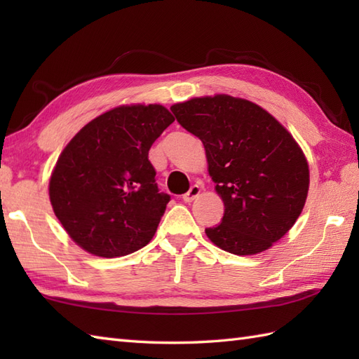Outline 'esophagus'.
<instances>
[{"mask_svg": "<svg viewBox=\"0 0 359 359\" xmlns=\"http://www.w3.org/2000/svg\"><path fill=\"white\" fill-rule=\"evenodd\" d=\"M199 194H201V187L199 185H193L191 188L188 189V193L184 194V197H182V199H184L187 203H189V202H193L194 199H197V197H199Z\"/></svg>", "mask_w": 359, "mask_h": 359, "instance_id": "esophagus-1", "label": "esophagus"}]
</instances>
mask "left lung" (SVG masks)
I'll list each match as a JSON object with an SVG mask.
<instances>
[{
	"instance_id": "left-lung-1",
	"label": "left lung",
	"mask_w": 359,
	"mask_h": 359,
	"mask_svg": "<svg viewBox=\"0 0 359 359\" xmlns=\"http://www.w3.org/2000/svg\"><path fill=\"white\" fill-rule=\"evenodd\" d=\"M171 111L202 140L208 172L224 201L220 224L205 228L208 239L238 256L270 248L306 205L309 163L299 144L271 114L243 98H191Z\"/></svg>"
}]
</instances>
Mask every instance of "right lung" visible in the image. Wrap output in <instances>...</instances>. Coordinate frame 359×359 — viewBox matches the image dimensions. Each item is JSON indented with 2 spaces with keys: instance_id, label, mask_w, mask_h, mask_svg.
I'll return each mask as SVG.
<instances>
[{
  "instance_id": "1",
  "label": "right lung",
  "mask_w": 359,
  "mask_h": 359,
  "mask_svg": "<svg viewBox=\"0 0 359 359\" xmlns=\"http://www.w3.org/2000/svg\"><path fill=\"white\" fill-rule=\"evenodd\" d=\"M172 121L162 104L118 106L83 126L60 154L50 203L88 253L126 256L156 234L171 197L158 191L148 152Z\"/></svg>"
}]
</instances>
